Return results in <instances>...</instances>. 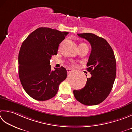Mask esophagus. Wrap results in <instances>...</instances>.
I'll return each mask as SVG.
<instances>
[{"label": "esophagus", "mask_w": 132, "mask_h": 132, "mask_svg": "<svg viewBox=\"0 0 132 132\" xmlns=\"http://www.w3.org/2000/svg\"><path fill=\"white\" fill-rule=\"evenodd\" d=\"M73 71V69H71V68H68L67 69V72H68V73H71V72Z\"/></svg>", "instance_id": "obj_1"}]
</instances>
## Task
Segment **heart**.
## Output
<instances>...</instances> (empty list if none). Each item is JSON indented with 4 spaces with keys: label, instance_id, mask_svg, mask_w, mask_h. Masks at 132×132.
Listing matches in <instances>:
<instances>
[{
    "label": "heart",
    "instance_id": "1",
    "mask_svg": "<svg viewBox=\"0 0 132 132\" xmlns=\"http://www.w3.org/2000/svg\"><path fill=\"white\" fill-rule=\"evenodd\" d=\"M86 46V44H85V43H82V44H81V45H80V46H79V48H81V47H83V46Z\"/></svg>",
    "mask_w": 132,
    "mask_h": 132
}]
</instances>
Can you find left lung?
Wrapping results in <instances>:
<instances>
[{"label": "left lung", "instance_id": "8db88e82", "mask_svg": "<svg viewBox=\"0 0 132 132\" xmlns=\"http://www.w3.org/2000/svg\"><path fill=\"white\" fill-rule=\"evenodd\" d=\"M90 43L92 51L87 70L92 77L81 90L73 91L76 100L85 105H96L106 98L116 76V61L112 48L105 39L92 33L77 34Z\"/></svg>", "mask_w": 132, "mask_h": 132}]
</instances>
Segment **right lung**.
<instances>
[{"label":"right lung","mask_w":132,"mask_h":132,"mask_svg":"<svg viewBox=\"0 0 132 132\" xmlns=\"http://www.w3.org/2000/svg\"><path fill=\"white\" fill-rule=\"evenodd\" d=\"M69 32L39 27L23 41L18 64L19 76L25 92L32 98L46 101L56 94L59 86L67 77L63 67L51 70L50 60Z\"/></svg>","instance_id":"right-lung-1"}]
</instances>
